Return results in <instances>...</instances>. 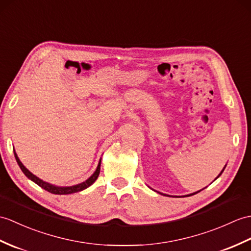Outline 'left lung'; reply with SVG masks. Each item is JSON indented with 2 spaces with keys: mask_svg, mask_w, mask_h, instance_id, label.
Wrapping results in <instances>:
<instances>
[{
  "mask_svg": "<svg viewBox=\"0 0 251 251\" xmlns=\"http://www.w3.org/2000/svg\"><path fill=\"white\" fill-rule=\"evenodd\" d=\"M226 166H225V167H224V169H223V170H221V172H220V173H219V176H217V177H216V178H215V179H217V178H218V177H219V176H221V173H223V172H224V170H225V168H226ZM215 179H214V180H215ZM201 190H202V189H201ZM201 190H199V191H201ZM199 191H196V192H192V194H190V195H186V196H183V197H189V196H192V195H196V194H198V192H199ZM160 194H161V192H160ZM161 195H164V194H161ZM165 196H166V195H165ZM167 196H168V195H167ZM169 197H170V196H169Z\"/></svg>",
  "mask_w": 251,
  "mask_h": 251,
  "instance_id": "left-lung-1",
  "label": "left lung"
}]
</instances>
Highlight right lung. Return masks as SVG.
Instances as JSON below:
<instances>
[{"mask_svg": "<svg viewBox=\"0 0 251 251\" xmlns=\"http://www.w3.org/2000/svg\"><path fill=\"white\" fill-rule=\"evenodd\" d=\"M14 154H15V158H16L17 162H18V165H19L20 169L22 170V172L25 174V176L27 178H30L31 180H33L35 184H37L38 186H40V187L44 188L45 190L49 191V192H51V194H54V195H69V194H75V192L82 191V190L86 189L87 187H90V186L95 182V180L98 177V176H99V172H100V162H101V159L99 160L98 166L96 168L95 172L93 173L92 176L89 178H87L86 180H84V182L80 183V184H77V185H74V186H55V185H52L50 183H47V182H45V180L37 177L36 176H34V174L31 171H28L27 169L25 166H23V164L20 161L19 157H18V155H17L15 150H14Z\"/></svg>", "mask_w": 251, "mask_h": 251, "instance_id": "1", "label": "right lung"}]
</instances>
